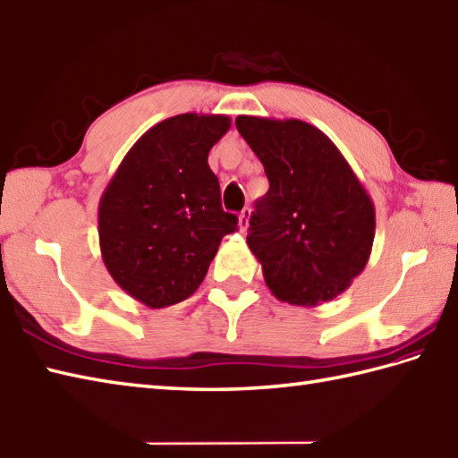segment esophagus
Returning <instances> with one entry per match:
<instances>
[{
	"mask_svg": "<svg viewBox=\"0 0 458 458\" xmlns=\"http://www.w3.org/2000/svg\"><path fill=\"white\" fill-rule=\"evenodd\" d=\"M249 219H250V209H242L241 213H239V223H237V227L241 229V231H247V227H249Z\"/></svg>",
	"mask_w": 458,
	"mask_h": 458,
	"instance_id": "obj_1",
	"label": "esophagus"
}]
</instances>
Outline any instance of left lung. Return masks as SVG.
Wrapping results in <instances>:
<instances>
[{
  "label": "left lung",
  "instance_id": "left-lung-1",
  "mask_svg": "<svg viewBox=\"0 0 458 458\" xmlns=\"http://www.w3.org/2000/svg\"><path fill=\"white\" fill-rule=\"evenodd\" d=\"M270 188L249 221L247 245L278 301L318 306L368 265L376 208L322 130L296 118L237 116Z\"/></svg>",
  "mask_w": 458,
  "mask_h": 458
}]
</instances>
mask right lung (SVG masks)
Returning a JSON list of instances; mask_svg holds the SVG:
<instances>
[{"mask_svg":"<svg viewBox=\"0 0 458 458\" xmlns=\"http://www.w3.org/2000/svg\"><path fill=\"white\" fill-rule=\"evenodd\" d=\"M229 128L223 114L165 118L138 138L102 191V260L114 283L148 308L198 291L221 239L237 231L208 164Z\"/></svg>","mask_w":458,"mask_h":458,"instance_id":"1","label":"right lung"}]
</instances>
